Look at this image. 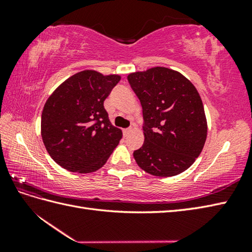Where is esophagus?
I'll use <instances>...</instances> for the list:
<instances>
[{
  "label": "esophagus",
  "instance_id": "esophagus-1",
  "mask_svg": "<svg viewBox=\"0 0 252 252\" xmlns=\"http://www.w3.org/2000/svg\"><path fill=\"white\" fill-rule=\"evenodd\" d=\"M131 131H132L131 127H129V129H125V130H123V134H125V135H127Z\"/></svg>",
  "mask_w": 252,
  "mask_h": 252
}]
</instances>
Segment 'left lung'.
Here are the masks:
<instances>
[{
	"label": "left lung",
	"instance_id": "1",
	"mask_svg": "<svg viewBox=\"0 0 252 252\" xmlns=\"http://www.w3.org/2000/svg\"><path fill=\"white\" fill-rule=\"evenodd\" d=\"M141 101L143 146L133 153L145 172L167 178L189 169L207 138V119L198 91L183 74L154 67L127 76Z\"/></svg>",
	"mask_w": 252,
	"mask_h": 252
}]
</instances>
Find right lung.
<instances>
[{"instance_id":"obj_1","label":"right lung","mask_w":252,"mask_h":252,"mask_svg":"<svg viewBox=\"0 0 252 252\" xmlns=\"http://www.w3.org/2000/svg\"><path fill=\"white\" fill-rule=\"evenodd\" d=\"M83 70L63 81L47 98L42 111L41 135L47 153L71 172H95L119 144L122 131L109 121L104 100L120 81Z\"/></svg>"}]
</instances>
